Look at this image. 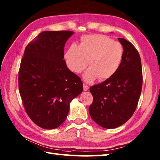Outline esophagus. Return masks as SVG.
<instances>
[{"label":"esophagus","instance_id":"1","mask_svg":"<svg viewBox=\"0 0 160 160\" xmlns=\"http://www.w3.org/2000/svg\"><path fill=\"white\" fill-rule=\"evenodd\" d=\"M83 89L84 91H87L89 89V87H88L86 84H83Z\"/></svg>","mask_w":160,"mask_h":160}]
</instances>
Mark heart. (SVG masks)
Listing matches in <instances>:
<instances>
[{
  "mask_svg": "<svg viewBox=\"0 0 160 160\" xmlns=\"http://www.w3.org/2000/svg\"><path fill=\"white\" fill-rule=\"evenodd\" d=\"M124 50L122 44L102 34L84 36L80 45H71L64 55L69 69L79 73L88 65L84 80L92 82L98 78L104 80L117 72L122 62Z\"/></svg>",
  "mask_w": 160,
  "mask_h": 160,
  "instance_id": "1",
  "label": "heart"
}]
</instances>
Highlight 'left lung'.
<instances>
[{
    "label": "left lung",
    "mask_w": 160,
    "mask_h": 160,
    "mask_svg": "<svg viewBox=\"0 0 160 160\" xmlns=\"http://www.w3.org/2000/svg\"><path fill=\"white\" fill-rule=\"evenodd\" d=\"M124 47L123 60L118 71L103 82L90 87L93 102L89 114L95 122L105 128L124 124L136 109L142 87L140 54L132 44L118 38Z\"/></svg>",
    "instance_id": "8db88e82"
}]
</instances>
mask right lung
<instances>
[{"label": "right lung", "mask_w": 160, "mask_h": 160, "mask_svg": "<svg viewBox=\"0 0 160 160\" xmlns=\"http://www.w3.org/2000/svg\"><path fill=\"white\" fill-rule=\"evenodd\" d=\"M71 31H44L26 47L18 72V89L26 113L40 127L53 129L66 120L69 104L83 91L79 76L64 60Z\"/></svg>", "instance_id": "obj_1"}]
</instances>
